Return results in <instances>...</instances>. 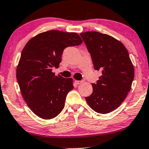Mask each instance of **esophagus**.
Returning <instances> with one entry per match:
<instances>
[{"label":"esophagus","instance_id":"34e87169","mask_svg":"<svg viewBox=\"0 0 149 149\" xmlns=\"http://www.w3.org/2000/svg\"><path fill=\"white\" fill-rule=\"evenodd\" d=\"M84 81V80H81V81H79V80H75V82L76 84H81V83H83Z\"/></svg>","mask_w":149,"mask_h":149}]
</instances>
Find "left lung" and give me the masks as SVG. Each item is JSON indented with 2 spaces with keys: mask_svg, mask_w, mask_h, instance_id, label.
I'll list each match as a JSON object with an SVG mask.
<instances>
[{
  "mask_svg": "<svg viewBox=\"0 0 149 149\" xmlns=\"http://www.w3.org/2000/svg\"><path fill=\"white\" fill-rule=\"evenodd\" d=\"M90 54L94 69L102 75L92 84L93 93L86 100L95 112L106 114L116 109L130 91L134 67L129 52L121 42L97 32L81 33Z\"/></svg>",
  "mask_w": 149,
  "mask_h": 149,
  "instance_id": "1",
  "label": "left lung"
}]
</instances>
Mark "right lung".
I'll list each match as a JSON object with an SVG mask.
<instances>
[{"instance_id": "right-lung-1", "label": "right lung", "mask_w": 149, "mask_h": 149, "mask_svg": "<svg viewBox=\"0 0 149 149\" xmlns=\"http://www.w3.org/2000/svg\"><path fill=\"white\" fill-rule=\"evenodd\" d=\"M82 42L77 33L49 30L32 38L22 49L16 79L24 100L37 116L53 119L63 110L73 80L56 76L52 70L59 67L63 49Z\"/></svg>"}]
</instances>
